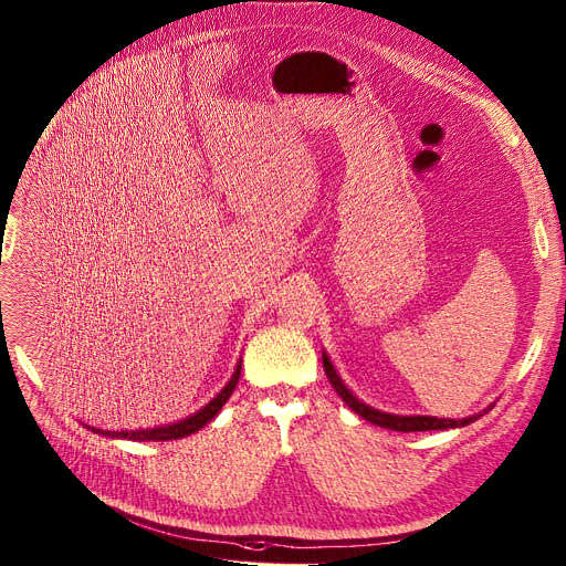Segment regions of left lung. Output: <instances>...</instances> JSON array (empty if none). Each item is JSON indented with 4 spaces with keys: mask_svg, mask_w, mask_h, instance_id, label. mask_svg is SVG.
Instances as JSON below:
<instances>
[{
    "mask_svg": "<svg viewBox=\"0 0 566 566\" xmlns=\"http://www.w3.org/2000/svg\"><path fill=\"white\" fill-rule=\"evenodd\" d=\"M322 360H324V373H326L331 386L336 388V392L343 397L345 405L373 424H379V427H386V429H392V431H429V429L463 427V424H469V422L475 420V416L473 418H461V420H448V418H431V416H390V413H381V411L370 409L368 405H363V402L356 400V397L343 384V379L336 375L334 365H331L326 354H322Z\"/></svg>",
    "mask_w": 566,
    "mask_h": 566,
    "instance_id": "8db88e82",
    "label": "left lung"
}]
</instances>
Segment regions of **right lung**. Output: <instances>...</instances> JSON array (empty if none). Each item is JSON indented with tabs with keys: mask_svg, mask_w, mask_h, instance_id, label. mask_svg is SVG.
<instances>
[{
	"mask_svg": "<svg viewBox=\"0 0 566 566\" xmlns=\"http://www.w3.org/2000/svg\"><path fill=\"white\" fill-rule=\"evenodd\" d=\"M240 368H242V365H238L235 375H232V379L226 384V388L214 397V400L208 407H203L198 413L189 416L187 420L166 424V427H155V429H139V431H105V429H95V427H88V429L97 431V434H103V437L129 439V441H174V439L189 437V434H193V431L201 429L203 424H208L221 411V407L226 405V400L232 395V390H235V386L240 381Z\"/></svg>",
	"mask_w": 566,
	"mask_h": 566,
	"instance_id": "add662e5",
	"label": "right lung"
}]
</instances>
